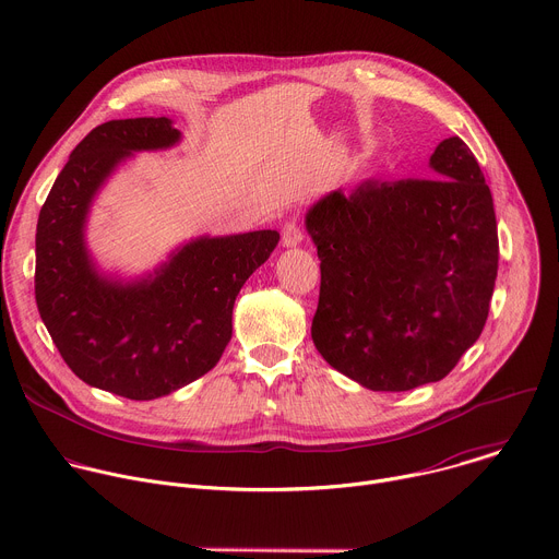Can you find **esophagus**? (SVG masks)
<instances>
[{"instance_id":"1","label":"esophagus","mask_w":559,"mask_h":559,"mask_svg":"<svg viewBox=\"0 0 559 559\" xmlns=\"http://www.w3.org/2000/svg\"><path fill=\"white\" fill-rule=\"evenodd\" d=\"M281 239H283V246H287V248H294V246H298L302 241V230H300L296 219H287L285 222V226L281 230Z\"/></svg>"}]
</instances>
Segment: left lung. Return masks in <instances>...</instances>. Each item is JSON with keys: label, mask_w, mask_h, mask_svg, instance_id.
Here are the masks:
<instances>
[{"label": "left lung", "mask_w": 559, "mask_h": 559, "mask_svg": "<svg viewBox=\"0 0 559 559\" xmlns=\"http://www.w3.org/2000/svg\"><path fill=\"white\" fill-rule=\"evenodd\" d=\"M428 179H364L307 213L320 259L311 337L342 376L370 391L443 380L478 340L498 274L485 175L459 138Z\"/></svg>", "instance_id": "obj_1"}]
</instances>
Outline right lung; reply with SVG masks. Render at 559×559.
Here are the masks:
<instances>
[{"label":"right lung","mask_w":559,"mask_h":559,"mask_svg":"<svg viewBox=\"0 0 559 559\" xmlns=\"http://www.w3.org/2000/svg\"><path fill=\"white\" fill-rule=\"evenodd\" d=\"M177 140L168 118L98 124L72 151L37 224L35 298L52 342L79 380L135 402L191 384L219 361L237 294L281 239L276 230L204 237L155 276H98L83 241L92 198L133 151Z\"/></svg>","instance_id":"add662e5"}]
</instances>
